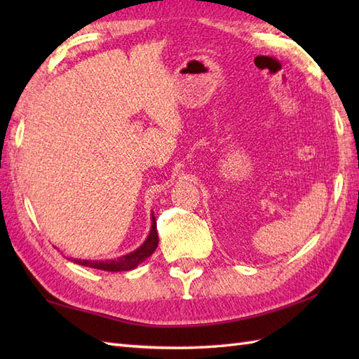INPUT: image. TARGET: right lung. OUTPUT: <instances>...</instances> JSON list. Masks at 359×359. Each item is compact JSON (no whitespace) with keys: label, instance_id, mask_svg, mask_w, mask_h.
I'll return each mask as SVG.
<instances>
[{"label":"right lung","instance_id":"add662e5","mask_svg":"<svg viewBox=\"0 0 359 359\" xmlns=\"http://www.w3.org/2000/svg\"><path fill=\"white\" fill-rule=\"evenodd\" d=\"M158 245V236H157V225H156V216L154 211L151 212V230L148 238L139 248L128 255L120 256L117 259H106V261H89V259H71L72 262L83 265V266H90V269L97 270H104V271H129L134 270L135 266H139L144 259L149 257L154 253Z\"/></svg>","mask_w":359,"mask_h":359}]
</instances>
